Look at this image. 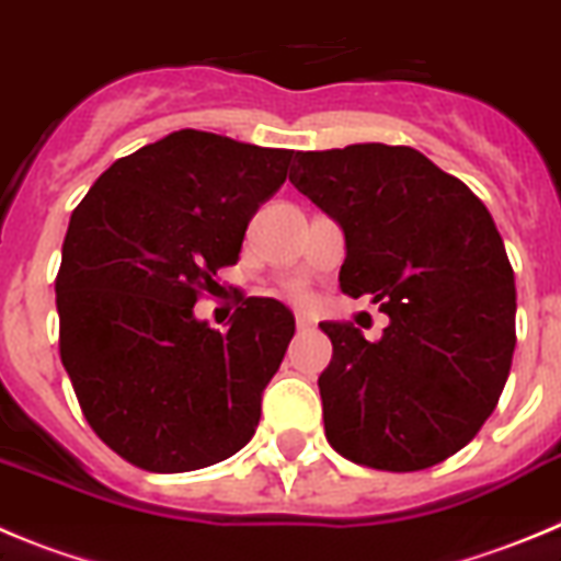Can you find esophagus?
Masks as SVG:
<instances>
[{
    "label": "esophagus",
    "instance_id": "obj_1",
    "mask_svg": "<svg viewBox=\"0 0 561 561\" xmlns=\"http://www.w3.org/2000/svg\"><path fill=\"white\" fill-rule=\"evenodd\" d=\"M296 330H299V332L312 330V321H310V318L301 316V312H296Z\"/></svg>",
    "mask_w": 561,
    "mask_h": 561
}]
</instances>
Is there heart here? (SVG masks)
Here are the masks:
<instances>
[{"label":"heart","instance_id":"obj_1","mask_svg":"<svg viewBox=\"0 0 561 561\" xmlns=\"http://www.w3.org/2000/svg\"><path fill=\"white\" fill-rule=\"evenodd\" d=\"M293 296H296V299H299V301H307V290H305V287H296V290H293Z\"/></svg>","mask_w":561,"mask_h":561}]
</instances>
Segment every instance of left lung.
<instances>
[{
	"label": "left lung",
	"instance_id": "8db88e82",
	"mask_svg": "<svg viewBox=\"0 0 561 561\" xmlns=\"http://www.w3.org/2000/svg\"><path fill=\"white\" fill-rule=\"evenodd\" d=\"M290 184L343 229L341 290L391 321L366 341L324 321L332 360L318 377L332 450L413 472L476 438L514 355V271L472 190L405 145L296 153Z\"/></svg>",
	"mask_w": 561,
	"mask_h": 561
}]
</instances>
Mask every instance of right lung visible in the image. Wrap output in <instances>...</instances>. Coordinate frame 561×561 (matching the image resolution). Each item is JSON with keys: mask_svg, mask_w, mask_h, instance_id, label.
<instances>
[{"mask_svg": "<svg viewBox=\"0 0 561 561\" xmlns=\"http://www.w3.org/2000/svg\"><path fill=\"white\" fill-rule=\"evenodd\" d=\"M293 150L173 130L123 156L69 220L55 279L60 360L85 422L125 461L190 472L243 450L296 318L249 296L211 330L193 312L240 260Z\"/></svg>", "mask_w": 561, "mask_h": 561, "instance_id": "add662e5", "label": "right lung"}]
</instances>
